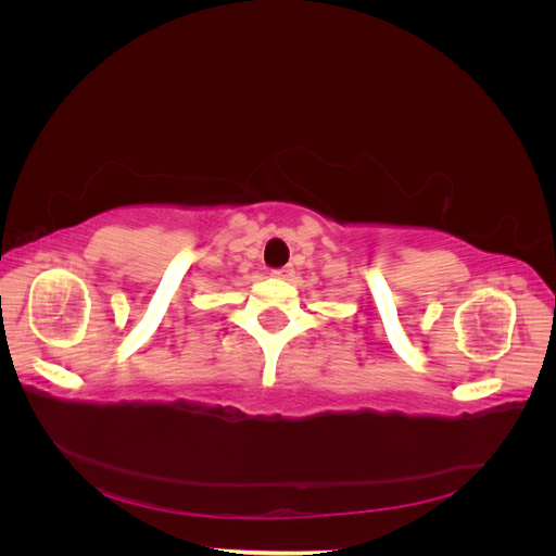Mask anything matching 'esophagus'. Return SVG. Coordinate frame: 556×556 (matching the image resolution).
Returning <instances> with one entry per match:
<instances>
[{"label": "esophagus", "mask_w": 556, "mask_h": 556, "mask_svg": "<svg viewBox=\"0 0 556 556\" xmlns=\"http://www.w3.org/2000/svg\"><path fill=\"white\" fill-rule=\"evenodd\" d=\"M294 274V268L292 266H282V268H274V278H282V280H288L290 276Z\"/></svg>", "instance_id": "esophagus-1"}]
</instances>
